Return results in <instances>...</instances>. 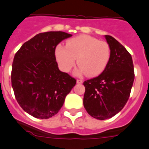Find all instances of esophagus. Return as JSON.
I'll list each match as a JSON object with an SVG mask.
<instances>
[{
  "instance_id": "esophagus-1",
  "label": "esophagus",
  "mask_w": 149,
  "mask_h": 149,
  "mask_svg": "<svg viewBox=\"0 0 149 149\" xmlns=\"http://www.w3.org/2000/svg\"><path fill=\"white\" fill-rule=\"evenodd\" d=\"M83 82V81L82 79H77V84H82Z\"/></svg>"
}]
</instances>
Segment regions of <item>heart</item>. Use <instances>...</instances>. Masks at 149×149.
<instances>
[{
  "instance_id": "obj_1",
  "label": "heart",
  "mask_w": 149,
  "mask_h": 149,
  "mask_svg": "<svg viewBox=\"0 0 149 149\" xmlns=\"http://www.w3.org/2000/svg\"><path fill=\"white\" fill-rule=\"evenodd\" d=\"M55 56L62 71L69 72L75 64L79 68L75 74L86 73L89 77L98 76L104 71L111 57V50L107 42L86 35H79L69 40L66 46L58 45Z\"/></svg>"
}]
</instances>
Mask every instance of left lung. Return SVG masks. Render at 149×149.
I'll return each mask as SVG.
<instances>
[{
  "label": "left lung",
  "instance_id": "obj_1",
  "mask_svg": "<svg viewBox=\"0 0 149 149\" xmlns=\"http://www.w3.org/2000/svg\"><path fill=\"white\" fill-rule=\"evenodd\" d=\"M111 57L99 76L83 82V105L87 112L97 120L109 119L126 104L134 82L132 56L115 38L105 35Z\"/></svg>",
  "mask_w": 149,
  "mask_h": 149
}]
</instances>
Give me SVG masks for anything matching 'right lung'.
<instances>
[{"instance_id":"add662e5","label":"right lung","mask_w":149,"mask_h":149,"mask_svg":"<svg viewBox=\"0 0 149 149\" xmlns=\"http://www.w3.org/2000/svg\"><path fill=\"white\" fill-rule=\"evenodd\" d=\"M64 32H47L24 42L14 56L11 85L16 99L24 111L38 119L58 113L76 79L60 71L55 49L71 37Z\"/></svg>"}]
</instances>
